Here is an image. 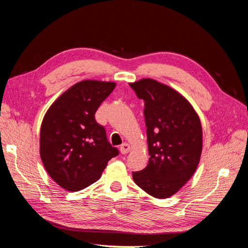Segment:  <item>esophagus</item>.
<instances>
[{
    "mask_svg": "<svg viewBox=\"0 0 248 248\" xmlns=\"http://www.w3.org/2000/svg\"><path fill=\"white\" fill-rule=\"evenodd\" d=\"M120 151H121L122 154H127L130 151V146L127 144V142H124V144L120 147Z\"/></svg>",
    "mask_w": 248,
    "mask_h": 248,
    "instance_id": "1",
    "label": "esophagus"
}]
</instances>
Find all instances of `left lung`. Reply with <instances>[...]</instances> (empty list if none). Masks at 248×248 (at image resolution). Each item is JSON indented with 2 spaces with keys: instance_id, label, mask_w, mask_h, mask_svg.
Listing matches in <instances>:
<instances>
[{
  "instance_id": "obj_1",
  "label": "left lung",
  "mask_w": 248,
  "mask_h": 248,
  "mask_svg": "<svg viewBox=\"0 0 248 248\" xmlns=\"http://www.w3.org/2000/svg\"><path fill=\"white\" fill-rule=\"evenodd\" d=\"M129 85L145 101L150 155L148 166L132 172L133 181L150 196L170 198L198 168L202 147L200 118L191 104L169 86L151 78Z\"/></svg>"
}]
</instances>
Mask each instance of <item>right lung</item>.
<instances>
[{
    "label": "right lung",
    "mask_w": 248,
    "mask_h": 248,
    "mask_svg": "<svg viewBox=\"0 0 248 248\" xmlns=\"http://www.w3.org/2000/svg\"><path fill=\"white\" fill-rule=\"evenodd\" d=\"M111 81L82 80L51 104L40 129V156L48 175L69 191H78L101 177L119 154L95 112L112 92Z\"/></svg>",
    "instance_id": "add662e5"
}]
</instances>
